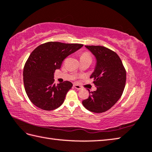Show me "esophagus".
Listing matches in <instances>:
<instances>
[{"instance_id": "obj_1", "label": "esophagus", "mask_w": 152, "mask_h": 152, "mask_svg": "<svg viewBox=\"0 0 152 152\" xmlns=\"http://www.w3.org/2000/svg\"><path fill=\"white\" fill-rule=\"evenodd\" d=\"M74 87L76 89H77V90H81V89H82L81 86L78 85V84H74Z\"/></svg>"}]
</instances>
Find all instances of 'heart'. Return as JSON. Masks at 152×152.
<instances>
[{"instance_id":"b5f03b06","label":"heart","mask_w":152,"mask_h":152,"mask_svg":"<svg viewBox=\"0 0 152 152\" xmlns=\"http://www.w3.org/2000/svg\"><path fill=\"white\" fill-rule=\"evenodd\" d=\"M81 58H91V59H92V55L90 52H85L82 55Z\"/></svg>"}]
</instances>
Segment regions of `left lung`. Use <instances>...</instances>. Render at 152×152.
I'll use <instances>...</instances> for the list:
<instances>
[{
    "label": "left lung",
    "mask_w": 152,
    "mask_h": 152,
    "mask_svg": "<svg viewBox=\"0 0 152 152\" xmlns=\"http://www.w3.org/2000/svg\"><path fill=\"white\" fill-rule=\"evenodd\" d=\"M86 47L97 59L96 68L90 76L97 90H88L90 96L82 104L90 111L100 113L111 109L121 98L125 87L126 72L120 57L113 50L99 45Z\"/></svg>",
    "instance_id": "1"
}]
</instances>
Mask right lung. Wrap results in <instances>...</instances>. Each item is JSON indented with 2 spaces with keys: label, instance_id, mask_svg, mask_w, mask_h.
<instances>
[{
  "label": "right lung",
  "instance_id": "1",
  "mask_svg": "<svg viewBox=\"0 0 152 152\" xmlns=\"http://www.w3.org/2000/svg\"><path fill=\"white\" fill-rule=\"evenodd\" d=\"M82 44L50 41L36 47L23 68V84L27 96L38 108L51 111L63 103L70 82L55 84L54 72L61 67L68 55L81 48Z\"/></svg>",
  "mask_w": 152,
  "mask_h": 152
}]
</instances>
